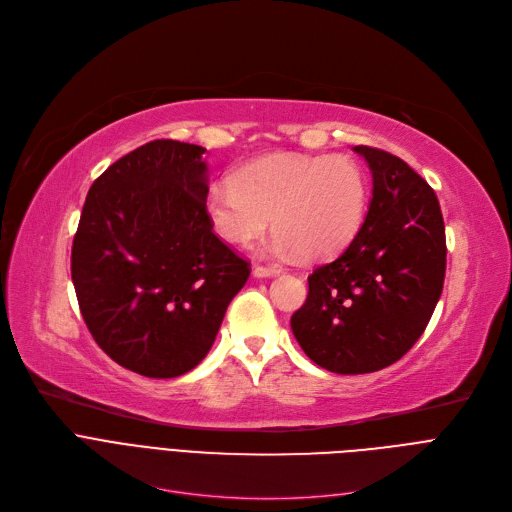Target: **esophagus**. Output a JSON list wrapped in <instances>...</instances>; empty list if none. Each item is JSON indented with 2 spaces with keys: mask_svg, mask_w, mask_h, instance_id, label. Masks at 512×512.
I'll return each instance as SVG.
<instances>
[{
  "mask_svg": "<svg viewBox=\"0 0 512 512\" xmlns=\"http://www.w3.org/2000/svg\"><path fill=\"white\" fill-rule=\"evenodd\" d=\"M254 277L262 279V277H273V275H279L281 273V266H254Z\"/></svg>",
  "mask_w": 512,
  "mask_h": 512,
  "instance_id": "esophagus-1",
  "label": "esophagus"
}]
</instances>
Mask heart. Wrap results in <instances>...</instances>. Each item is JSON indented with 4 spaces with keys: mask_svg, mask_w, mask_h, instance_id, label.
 <instances>
[{
    "mask_svg": "<svg viewBox=\"0 0 512 512\" xmlns=\"http://www.w3.org/2000/svg\"><path fill=\"white\" fill-rule=\"evenodd\" d=\"M366 210L368 177L349 157L268 155L204 194L206 221L223 242L252 244L273 215L277 231L264 250L306 260L343 252L362 229Z\"/></svg>",
    "mask_w": 512,
    "mask_h": 512,
    "instance_id": "obj_1",
    "label": "heart"
}]
</instances>
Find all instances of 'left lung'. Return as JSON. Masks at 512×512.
I'll return each mask as SVG.
<instances>
[{
  "label": "left lung",
  "mask_w": 512,
  "mask_h": 512,
  "mask_svg": "<svg viewBox=\"0 0 512 512\" xmlns=\"http://www.w3.org/2000/svg\"><path fill=\"white\" fill-rule=\"evenodd\" d=\"M372 171V202L349 248L308 277L291 316L304 353L335 374L382 370L415 345L440 299L446 237L434 190L403 159L353 146Z\"/></svg>",
  "instance_id": "8db88e82"
}]
</instances>
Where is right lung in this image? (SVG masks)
<instances>
[{"mask_svg":"<svg viewBox=\"0 0 512 512\" xmlns=\"http://www.w3.org/2000/svg\"><path fill=\"white\" fill-rule=\"evenodd\" d=\"M206 148L153 140L90 186L72 244V281L97 345L146 378H175L213 347L250 277L204 215Z\"/></svg>","mask_w":512,"mask_h":512,"instance_id":"right-lung-1","label":"right lung"}]
</instances>
